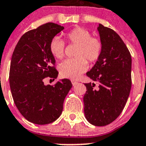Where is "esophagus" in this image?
Instances as JSON below:
<instances>
[{
  "mask_svg": "<svg viewBox=\"0 0 146 146\" xmlns=\"http://www.w3.org/2000/svg\"><path fill=\"white\" fill-rule=\"evenodd\" d=\"M71 82H72V84H73V86H74V85H76L77 83H78V82L76 81V80H72V81H71Z\"/></svg>",
  "mask_w": 146,
  "mask_h": 146,
  "instance_id": "1",
  "label": "esophagus"
}]
</instances>
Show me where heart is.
<instances>
[{
	"mask_svg": "<svg viewBox=\"0 0 146 146\" xmlns=\"http://www.w3.org/2000/svg\"><path fill=\"white\" fill-rule=\"evenodd\" d=\"M66 39L70 43L76 46V58L65 60L58 66L59 73L62 77L77 79L88 67V62H95L99 59L103 50L101 40L97 36H91V33L85 28L76 27L67 32ZM64 42L58 36L53 37L49 43V50L57 59L64 56Z\"/></svg>",
	"mask_w": 146,
	"mask_h": 146,
	"instance_id": "heart-1",
	"label": "heart"
}]
</instances>
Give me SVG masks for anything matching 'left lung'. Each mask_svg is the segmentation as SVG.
<instances>
[{
    "mask_svg": "<svg viewBox=\"0 0 146 146\" xmlns=\"http://www.w3.org/2000/svg\"><path fill=\"white\" fill-rule=\"evenodd\" d=\"M98 31L103 50L86 73L93 82L85 84L84 112L89 123L105 126L118 118L126 104L131 88L132 60L128 48L115 31L101 24Z\"/></svg>",
    "mask_w": 146,
    "mask_h": 146,
    "instance_id": "1",
    "label": "left lung"
}]
</instances>
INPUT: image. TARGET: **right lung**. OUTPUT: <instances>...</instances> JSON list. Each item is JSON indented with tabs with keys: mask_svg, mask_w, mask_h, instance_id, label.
Instances as JSON below:
<instances>
[{
	"mask_svg": "<svg viewBox=\"0 0 146 146\" xmlns=\"http://www.w3.org/2000/svg\"><path fill=\"white\" fill-rule=\"evenodd\" d=\"M64 28L48 22L26 32L13 53L9 77L12 96L20 113L34 124H50L58 119L72 88L67 79L54 85H46L43 82L46 77L53 80L58 77L49 43Z\"/></svg>",
	"mask_w": 146,
	"mask_h": 146,
	"instance_id": "obj_1",
	"label": "right lung"
}]
</instances>
